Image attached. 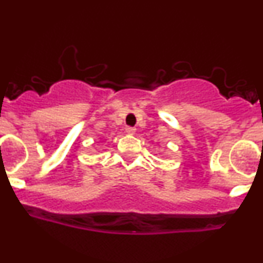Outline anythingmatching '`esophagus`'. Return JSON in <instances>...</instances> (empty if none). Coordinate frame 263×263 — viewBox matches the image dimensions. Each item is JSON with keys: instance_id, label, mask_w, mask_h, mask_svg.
Listing matches in <instances>:
<instances>
[{"instance_id": "esophagus-1", "label": "esophagus", "mask_w": 263, "mask_h": 263, "mask_svg": "<svg viewBox=\"0 0 263 263\" xmlns=\"http://www.w3.org/2000/svg\"><path fill=\"white\" fill-rule=\"evenodd\" d=\"M126 132H127L128 135H134L136 132V128L131 127V126H128V127H126Z\"/></svg>"}]
</instances>
